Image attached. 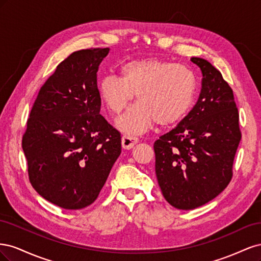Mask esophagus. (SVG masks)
<instances>
[{
    "mask_svg": "<svg viewBox=\"0 0 261 261\" xmlns=\"http://www.w3.org/2000/svg\"><path fill=\"white\" fill-rule=\"evenodd\" d=\"M138 143V138L130 135H124L122 137V146L124 149H132Z\"/></svg>",
    "mask_w": 261,
    "mask_h": 261,
    "instance_id": "obj_1",
    "label": "esophagus"
}]
</instances>
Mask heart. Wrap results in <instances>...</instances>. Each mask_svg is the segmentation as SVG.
Wrapping results in <instances>:
<instances>
[{
    "mask_svg": "<svg viewBox=\"0 0 261 261\" xmlns=\"http://www.w3.org/2000/svg\"><path fill=\"white\" fill-rule=\"evenodd\" d=\"M102 102L118 115L136 94L137 103L117 121L127 135L152 127L170 126L183 120L196 94V78L187 66L155 58L135 60L121 66V78L105 76L99 83Z\"/></svg>",
    "mask_w": 261,
    "mask_h": 261,
    "instance_id": "1",
    "label": "heart"
}]
</instances>
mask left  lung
<instances>
[{"mask_svg":"<svg viewBox=\"0 0 261 261\" xmlns=\"http://www.w3.org/2000/svg\"><path fill=\"white\" fill-rule=\"evenodd\" d=\"M191 61L202 74L198 101L175 128L153 145L162 195L181 210L198 208L224 191L242 138L231 87L207 60Z\"/></svg>","mask_w":261,"mask_h":261,"instance_id":"left-lung-1","label":"left lung"}]
</instances>
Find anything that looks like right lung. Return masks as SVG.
Instances as JSON below:
<instances>
[{
    "label": "right lung",
    "mask_w": 261,
    "mask_h": 261,
    "mask_svg": "<svg viewBox=\"0 0 261 261\" xmlns=\"http://www.w3.org/2000/svg\"><path fill=\"white\" fill-rule=\"evenodd\" d=\"M110 49L76 51L41 87L22 136L29 180L57 206L78 210L98 198L121 154V134L100 114L97 72Z\"/></svg>",
    "instance_id": "right-lung-1"
}]
</instances>
